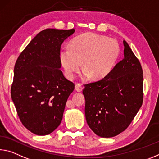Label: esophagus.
Instances as JSON below:
<instances>
[{
    "label": "esophagus",
    "mask_w": 159,
    "mask_h": 159,
    "mask_svg": "<svg viewBox=\"0 0 159 159\" xmlns=\"http://www.w3.org/2000/svg\"><path fill=\"white\" fill-rule=\"evenodd\" d=\"M75 90H77L78 92H81L82 90H83V86H82V85L80 84H75Z\"/></svg>",
    "instance_id": "obj_1"
}]
</instances>
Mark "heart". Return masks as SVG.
I'll return each instance as SVG.
<instances>
[{
	"label": "heart",
	"instance_id": "obj_1",
	"mask_svg": "<svg viewBox=\"0 0 159 159\" xmlns=\"http://www.w3.org/2000/svg\"><path fill=\"white\" fill-rule=\"evenodd\" d=\"M119 54V45L115 39L88 32L73 39L70 47L63 48L60 59L69 79L74 78L83 62L85 75L98 80L111 71Z\"/></svg>",
	"mask_w": 159,
	"mask_h": 159
}]
</instances>
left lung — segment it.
<instances>
[{"instance_id":"8db88e82","label":"left lung","mask_w":159,"mask_h":159,"mask_svg":"<svg viewBox=\"0 0 159 159\" xmlns=\"http://www.w3.org/2000/svg\"><path fill=\"white\" fill-rule=\"evenodd\" d=\"M125 57L98 81L84 84L85 118L98 136H117L129 127L143 103V70L129 44Z\"/></svg>"}]
</instances>
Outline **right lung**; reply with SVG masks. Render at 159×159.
<instances>
[{
  "mask_svg": "<svg viewBox=\"0 0 159 159\" xmlns=\"http://www.w3.org/2000/svg\"><path fill=\"white\" fill-rule=\"evenodd\" d=\"M75 32L46 29L19 55L14 68L11 97L22 124L37 135L52 133L61 124L75 84L59 69L61 45Z\"/></svg>",
  "mask_w": 159,
  "mask_h": 159,
  "instance_id": "1",
  "label": "right lung"
}]
</instances>
